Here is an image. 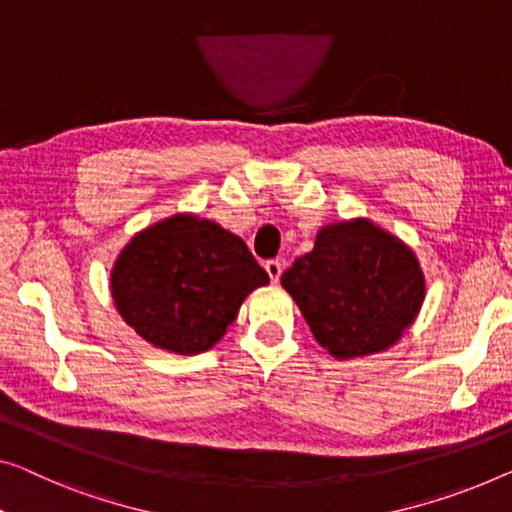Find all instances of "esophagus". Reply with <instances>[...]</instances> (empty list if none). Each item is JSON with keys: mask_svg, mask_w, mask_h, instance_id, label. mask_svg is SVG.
<instances>
[{"mask_svg": "<svg viewBox=\"0 0 512 512\" xmlns=\"http://www.w3.org/2000/svg\"><path fill=\"white\" fill-rule=\"evenodd\" d=\"M264 269H266V273H269V278L273 282L280 280V276H282V262H280V259H269V262L264 264Z\"/></svg>", "mask_w": 512, "mask_h": 512, "instance_id": "esophagus-1", "label": "esophagus"}]
</instances>
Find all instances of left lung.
<instances>
[{
    "label": "left lung",
    "mask_w": 512,
    "mask_h": 512,
    "mask_svg": "<svg viewBox=\"0 0 512 512\" xmlns=\"http://www.w3.org/2000/svg\"><path fill=\"white\" fill-rule=\"evenodd\" d=\"M282 287L335 358L395 345L425 299L416 255L365 218L324 227L315 248L282 273Z\"/></svg>",
    "instance_id": "left-lung-1"
}]
</instances>
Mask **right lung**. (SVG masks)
I'll return each mask as SVG.
<instances>
[{
  "instance_id": "add662e5",
  "label": "right lung",
  "mask_w": 512,
  "mask_h": 512,
  "mask_svg": "<svg viewBox=\"0 0 512 512\" xmlns=\"http://www.w3.org/2000/svg\"><path fill=\"white\" fill-rule=\"evenodd\" d=\"M269 276L239 236L172 216L133 236L112 269V299L135 333L174 354L207 352Z\"/></svg>"
}]
</instances>
